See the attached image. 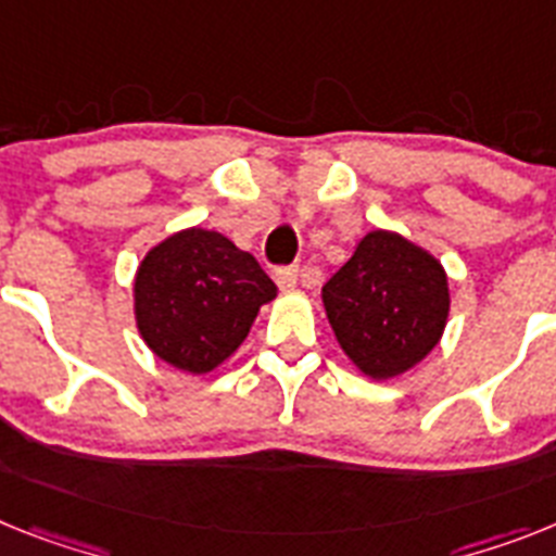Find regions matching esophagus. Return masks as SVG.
<instances>
[{"mask_svg":"<svg viewBox=\"0 0 556 556\" xmlns=\"http://www.w3.org/2000/svg\"><path fill=\"white\" fill-rule=\"evenodd\" d=\"M296 282H300V268H296V265H288V268L277 270V286L282 288V291H293Z\"/></svg>","mask_w":556,"mask_h":556,"instance_id":"esophagus-1","label":"esophagus"}]
</instances>
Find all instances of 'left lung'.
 <instances>
[{
  "instance_id": "left-lung-1",
  "label": "left lung",
  "mask_w": 556,
  "mask_h": 556,
  "mask_svg": "<svg viewBox=\"0 0 556 556\" xmlns=\"http://www.w3.org/2000/svg\"><path fill=\"white\" fill-rule=\"evenodd\" d=\"M336 342L376 381L395 379L441 342L450 316L446 270L395 231H370L321 288Z\"/></svg>"
}]
</instances>
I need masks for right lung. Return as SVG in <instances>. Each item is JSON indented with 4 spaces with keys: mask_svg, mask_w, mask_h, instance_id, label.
Returning <instances> with one entry per match:
<instances>
[{
    "mask_svg": "<svg viewBox=\"0 0 556 556\" xmlns=\"http://www.w3.org/2000/svg\"><path fill=\"white\" fill-rule=\"evenodd\" d=\"M132 293L147 348L166 365L200 376L245 342L277 286L220 231L184 228L149 249Z\"/></svg>",
    "mask_w": 556,
    "mask_h": 556,
    "instance_id": "add662e5",
    "label": "right lung"
}]
</instances>
